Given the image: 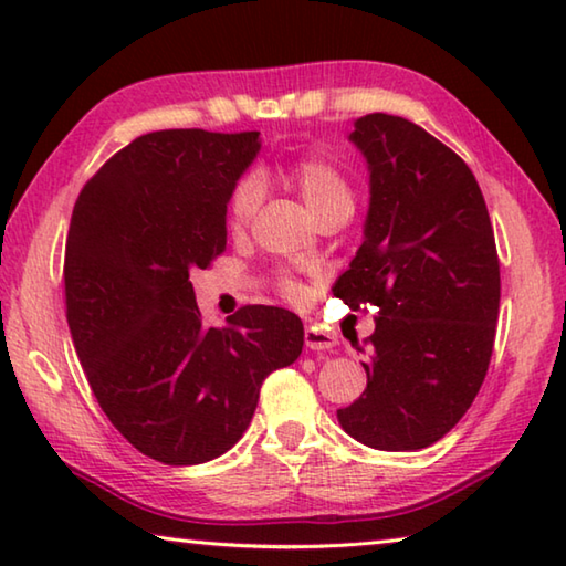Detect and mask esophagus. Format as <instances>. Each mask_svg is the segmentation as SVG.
<instances>
[{"mask_svg": "<svg viewBox=\"0 0 566 566\" xmlns=\"http://www.w3.org/2000/svg\"><path fill=\"white\" fill-rule=\"evenodd\" d=\"M304 344L306 349L312 352H329L332 347H337V337L332 332H324L317 327H306L304 329Z\"/></svg>", "mask_w": 566, "mask_h": 566, "instance_id": "obj_1", "label": "esophagus"}]
</instances>
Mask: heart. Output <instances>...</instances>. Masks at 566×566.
Returning a JSON list of instances; mask_svg holds the SVG:
<instances>
[{"label":"heart","mask_w":566,"mask_h":566,"mask_svg":"<svg viewBox=\"0 0 566 566\" xmlns=\"http://www.w3.org/2000/svg\"><path fill=\"white\" fill-rule=\"evenodd\" d=\"M282 177L290 181V185L300 191L306 207L312 209V214L322 219L337 212H349L354 209V191L349 179L344 177V171L334 165V161L317 157V155H306L290 161L282 169ZM262 202V185L254 175L242 177L234 185L232 195H229V207H227V219L229 227L239 232L249 224V219L254 217L256 207ZM276 286H280V294L284 296L290 304L302 306L312 300V286L296 280L292 274H282L276 280Z\"/></svg>","instance_id":"1"}]
</instances>
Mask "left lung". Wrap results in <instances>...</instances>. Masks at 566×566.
Wrapping results in <instances>:
<instances>
[{
	"mask_svg": "<svg viewBox=\"0 0 566 566\" xmlns=\"http://www.w3.org/2000/svg\"><path fill=\"white\" fill-rule=\"evenodd\" d=\"M349 139L369 167V212L334 294L379 314L367 389L337 419L361 444L415 452L467 415L490 369L502 290L494 229L472 169L415 122L375 112Z\"/></svg>",
	"mask_w": 566,
	"mask_h": 566,
	"instance_id": "1",
	"label": "left lung"
}]
</instances>
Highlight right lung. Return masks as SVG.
<instances>
[{
  "instance_id": "add662e5",
  "label": "right lung",
  "mask_w": 566,
  "mask_h": 566,
  "mask_svg": "<svg viewBox=\"0 0 566 566\" xmlns=\"http://www.w3.org/2000/svg\"><path fill=\"white\" fill-rule=\"evenodd\" d=\"M260 147V132H149L76 197L64 252L76 357L119 434L161 464L232 449L262 381L302 354V319L280 306L205 327L189 280L224 252L229 195Z\"/></svg>"
}]
</instances>
